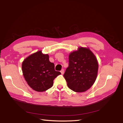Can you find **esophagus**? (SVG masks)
I'll return each mask as SVG.
<instances>
[{
	"mask_svg": "<svg viewBox=\"0 0 123 123\" xmlns=\"http://www.w3.org/2000/svg\"><path fill=\"white\" fill-rule=\"evenodd\" d=\"M64 69H62L61 70V71H60V72H61V74H64Z\"/></svg>",
	"mask_w": 123,
	"mask_h": 123,
	"instance_id": "1",
	"label": "esophagus"
}]
</instances>
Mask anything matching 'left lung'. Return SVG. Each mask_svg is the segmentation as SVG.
Wrapping results in <instances>:
<instances>
[{
	"mask_svg": "<svg viewBox=\"0 0 123 123\" xmlns=\"http://www.w3.org/2000/svg\"><path fill=\"white\" fill-rule=\"evenodd\" d=\"M98 69L95 55L89 49L81 47L70 54L69 66L63 77L70 89L75 92H84L95 82Z\"/></svg>",
	"mask_w": 123,
	"mask_h": 123,
	"instance_id": "8db88e82",
	"label": "left lung"
}]
</instances>
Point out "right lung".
I'll use <instances>...</instances> for the list:
<instances>
[{"label": "right lung", "mask_w": 123, "mask_h": 123, "mask_svg": "<svg viewBox=\"0 0 123 123\" xmlns=\"http://www.w3.org/2000/svg\"><path fill=\"white\" fill-rule=\"evenodd\" d=\"M23 75L33 90L43 92L51 88L53 80L61 74L54 70V64L49 61L48 54L40 51L26 58L22 63Z\"/></svg>", "instance_id": "add662e5"}]
</instances>
